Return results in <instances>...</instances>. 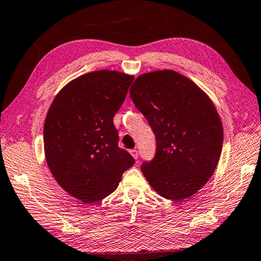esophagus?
<instances>
[{"label":"esophagus","mask_w":261,"mask_h":261,"mask_svg":"<svg viewBox=\"0 0 261 261\" xmlns=\"http://www.w3.org/2000/svg\"><path fill=\"white\" fill-rule=\"evenodd\" d=\"M129 153L132 154V156H133V158H134V159H137V158H139V151H137V150H130L129 151Z\"/></svg>","instance_id":"obj_1"}]
</instances>
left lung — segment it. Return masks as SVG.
<instances>
[{
	"label": "left lung",
	"mask_w": 261,
	"mask_h": 261,
	"mask_svg": "<svg viewBox=\"0 0 261 261\" xmlns=\"http://www.w3.org/2000/svg\"><path fill=\"white\" fill-rule=\"evenodd\" d=\"M129 96L145 116L156 141L154 158L141 170L156 193L180 201L213 176L224 132L213 101L195 83L174 70L143 73Z\"/></svg>",
	"instance_id": "obj_1"
}]
</instances>
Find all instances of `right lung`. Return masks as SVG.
<instances>
[{
	"mask_svg": "<svg viewBox=\"0 0 261 261\" xmlns=\"http://www.w3.org/2000/svg\"><path fill=\"white\" fill-rule=\"evenodd\" d=\"M134 76L116 70L75 78L54 97L44 122V152L61 188L85 203L114 192L122 173L135 164L118 146L114 117Z\"/></svg>",
	"mask_w": 261,
	"mask_h": 261,
	"instance_id": "obj_1",
	"label": "right lung"
}]
</instances>
